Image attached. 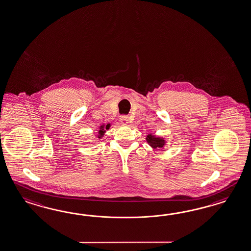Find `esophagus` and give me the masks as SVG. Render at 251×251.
Wrapping results in <instances>:
<instances>
[{"mask_svg": "<svg viewBox=\"0 0 251 251\" xmlns=\"http://www.w3.org/2000/svg\"><path fill=\"white\" fill-rule=\"evenodd\" d=\"M129 119H128V116H126V115H123V116L120 117V122L123 123V124H127L128 123V121Z\"/></svg>", "mask_w": 251, "mask_h": 251, "instance_id": "1", "label": "esophagus"}]
</instances>
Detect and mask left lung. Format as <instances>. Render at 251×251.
Listing matches in <instances>:
<instances>
[{
	"mask_svg": "<svg viewBox=\"0 0 251 251\" xmlns=\"http://www.w3.org/2000/svg\"><path fill=\"white\" fill-rule=\"evenodd\" d=\"M146 141L150 144V146H151L153 149L156 148H162L165 144V141L162 138H157L154 135L149 134L146 138Z\"/></svg>",
	"mask_w": 251,
	"mask_h": 251,
	"instance_id": "obj_1",
	"label": "left lung"
}]
</instances>
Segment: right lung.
<instances>
[{
	"instance_id": "obj_1",
	"label": "right lung",
	"mask_w": 251,
	"mask_h": 251,
	"mask_svg": "<svg viewBox=\"0 0 251 251\" xmlns=\"http://www.w3.org/2000/svg\"><path fill=\"white\" fill-rule=\"evenodd\" d=\"M110 124H108V125H106V127L105 128L106 129H108V128H110ZM104 132H105V130H104V126H100V130H99V138H101V136H103Z\"/></svg>"
}]
</instances>
